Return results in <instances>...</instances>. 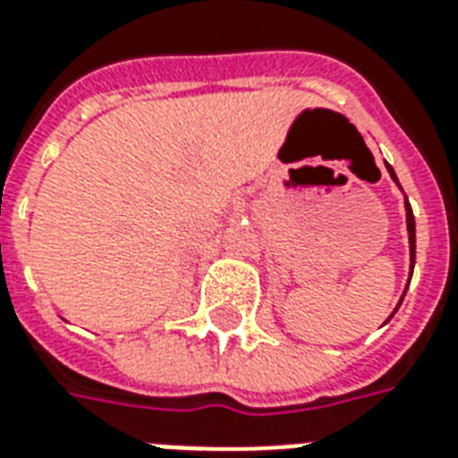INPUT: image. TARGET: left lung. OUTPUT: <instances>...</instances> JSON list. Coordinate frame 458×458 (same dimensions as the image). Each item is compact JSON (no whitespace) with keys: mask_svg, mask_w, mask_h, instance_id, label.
Returning <instances> with one entry per match:
<instances>
[{"mask_svg":"<svg viewBox=\"0 0 458 458\" xmlns=\"http://www.w3.org/2000/svg\"><path fill=\"white\" fill-rule=\"evenodd\" d=\"M386 170H389V174H392L394 182L399 184V177H396V173H394V167L386 165ZM399 187H401V184H399ZM406 228H408V250H411V276H413V267H415V218H413V208H411V204H408V199H406ZM408 284H411V281H408ZM403 295H406V293H403ZM403 295H401L399 305L403 302ZM399 305H396V310H399ZM396 310L392 312V317L396 314ZM392 317H389V319H392ZM389 319H386V322H389Z\"/></svg>","mask_w":458,"mask_h":458,"instance_id":"1","label":"left lung"}]
</instances>
